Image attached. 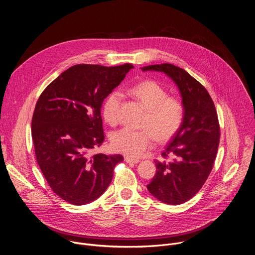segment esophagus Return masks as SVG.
<instances>
[{"mask_svg": "<svg viewBox=\"0 0 255 255\" xmlns=\"http://www.w3.org/2000/svg\"><path fill=\"white\" fill-rule=\"evenodd\" d=\"M124 160L127 162V163H134V164H136V163H138L140 160L139 159H134V158H131V157H128V156H126L125 158H124Z\"/></svg>", "mask_w": 255, "mask_h": 255, "instance_id": "esophagus-1", "label": "esophagus"}]
</instances>
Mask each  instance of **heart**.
<instances>
[{"label": "heart", "mask_w": 255, "mask_h": 255, "mask_svg": "<svg viewBox=\"0 0 255 255\" xmlns=\"http://www.w3.org/2000/svg\"><path fill=\"white\" fill-rule=\"evenodd\" d=\"M129 91L146 109L141 126L147 129H120L111 136V146L129 157H138L152 146L154 136L158 141H166L179 130L185 119V107L178 98L168 96L166 90L153 81L138 83ZM121 105L122 95L117 91L106 98L102 111L107 123H118Z\"/></svg>", "instance_id": "heart-1"}]
</instances>
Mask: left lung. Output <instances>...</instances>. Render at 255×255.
Wrapping results in <instances>:
<instances>
[{"mask_svg": "<svg viewBox=\"0 0 255 255\" xmlns=\"http://www.w3.org/2000/svg\"><path fill=\"white\" fill-rule=\"evenodd\" d=\"M141 69L164 72L183 98V125L162 151L163 159L154 160L156 173L147 185L149 193L162 203L183 204L201 190L213 168L220 141L216 108L206 88L185 69L170 63Z\"/></svg>", "mask_w": 255, "mask_h": 255, "instance_id": "left-lung-1", "label": "left lung"}]
</instances>
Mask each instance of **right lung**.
Masks as SVG:
<instances>
[{"mask_svg":"<svg viewBox=\"0 0 255 255\" xmlns=\"http://www.w3.org/2000/svg\"><path fill=\"white\" fill-rule=\"evenodd\" d=\"M131 68V63L74 65L36 103L31 123L36 160L53 193L69 204L86 205L101 197L123 161L120 154L92 152L105 139L103 101Z\"/></svg>","mask_w":255,"mask_h":255,"instance_id":"obj_1","label":"right lung"}]
</instances>
